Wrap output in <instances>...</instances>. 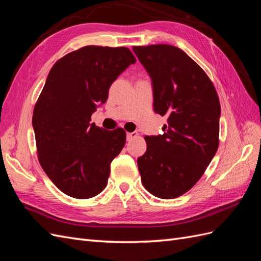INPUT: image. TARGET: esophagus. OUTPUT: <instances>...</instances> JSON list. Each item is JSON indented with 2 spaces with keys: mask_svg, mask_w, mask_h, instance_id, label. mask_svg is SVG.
<instances>
[{
  "mask_svg": "<svg viewBox=\"0 0 261 261\" xmlns=\"http://www.w3.org/2000/svg\"><path fill=\"white\" fill-rule=\"evenodd\" d=\"M138 136V133L137 132H133V133H127V135H126V138H127L128 141H130L132 139L136 138Z\"/></svg>",
  "mask_w": 261,
  "mask_h": 261,
  "instance_id": "obj_1",
  "label": "esophagus"
}]
</instances>
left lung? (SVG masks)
<instances>
[{
    "label": "left lung",
    "mask_w": 261,
    "mask_h": 261,
    "mask_svg": "<svg viewBox=\"0 0 261 261\" xmlns=\"http://www.w3.org/2000/svg\"><path fill=\"white\" fill-rule=\"evenodd\" d=\"M151 78L154 112L168 117L163 135L146 136L137 159L147 191L162 199L188 192L206 171L219 147L221 107L203 69L170 44L134 46Z\"/></svg>",
    "instance_id": "8db88e82"
}]
</instances>
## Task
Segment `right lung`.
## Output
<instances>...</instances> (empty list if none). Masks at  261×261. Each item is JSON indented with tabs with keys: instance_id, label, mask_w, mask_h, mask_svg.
I'll return each mask as SVG.
<instances>
[{
	"instance_id": "add662e5",
	"label": "right lung",
	"mask_w": 261,
	"mask_h": 261,
	"mask_svg": "<svg viewBox=\"0 0 261 261\" xmlns=\"http://www.w3.org/2000/svg\"><path fill=\"white\" fill-rule=\"evenodd\" d=\"M136 62L129 49L87 45L60 59L34 109L38 159L61 192L77 199L100 194L110 164L126 141L123 128L105 130L90 123L110 86Z\"/></svg>"
}]
</instances>
